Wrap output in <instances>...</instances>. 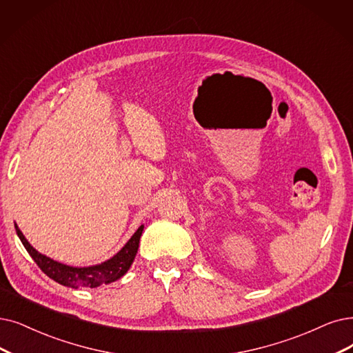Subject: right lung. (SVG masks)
Returning a JSON list of instances; mask_svg holds the SVG:
<instances>
[{"label":"right lung","instance_id":"right-lung-1","mask_svg":"<svg viewBox=\"0 0 353 353\" xmlns=\"http://www.w3.org/2000/svg\"><path fill=\"white\" fill-rule=\"evenodd\" d=\"M14 225H16V232H17V236L20 237L23 246L26 248L27 252H29V255L33 258V261L37 263L40 270L43 271L49 278L56 281V283H59L61 285H65V287H72V288H79V287L95 288V287H100L101 284H110L120 279L125 272L129 271V268L134 261V256L139 249L140 236H142V232L145 228V225H140V228L134 232V234L130 237V241L108 261L98 265H92V266L77 268V266H69L61 262H56L45 255H41L40 252H37L29 242H27V239L19 229V225L17 224Z\"/></svg>","mask_w":353,"mask_h":353}]
</instances>
